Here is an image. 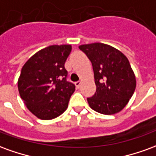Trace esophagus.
I'll list each match as a JSON object with an SVG mask.
<instances>
[{
  "mask_svg": "<svg viewBox=\"0 0 156 156\" xmlns=\"http://www.w3.org/2000/svg\"><path fill=\"white\" fill-rule=\"evenodd\" d=\"M75 85H76L77 88H80V86H81V82H76V83H75Z\"/></svg>",
  "mask_w": 156,
  "mask_h": 156,
  "instance_id": "1",
  "label": "esophagus"
}]
</instances>
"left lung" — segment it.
Masks as SVG:
<instances>
[{"label":"left lung","instance_id":"8db88e82","mask_svg":"<svg viewBox=\"0 0 156 156\" xmlns=\"http://www.w3.org/2000/svg\"><path fill=\"white\" fill-rule=\"evenodd\" d=\"M78 48L91 61L94 74L96 92L87 98L90 108L107 115L121 111L136 87L135 76L128 58L116 48L101 42Z\"/></svg>","mask_w":156,"mask_h":156}]
</instances>
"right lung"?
Masks as SVG:
<instances>
[{
    "instance_id": "obj_1",
    "label": "right lung",
    "mask_w": 156,
    "mask_h": 156,
    "mask_svg": "<svg viewBox=\"0 0 156 156\" xmlns=\"http://www.w3.org/2000/svg\"><path fill=\"white\" fill-rule=\"evenodd\" d=\"M71 50V45H51L37 51L22 67L19 94L38 119H52L68 108L75 91V85L67 81L64 67Z\"/></svg>"
}]
</instances>
